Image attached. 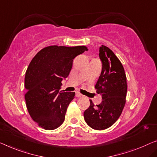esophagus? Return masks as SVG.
<instances>
[{
    "label": "esophagus",
    "mask_w": 157,
    "mask_h": 157,
    "mask_svg": "<svg viewBox=\"0 0 157 157\" xmlns=\"http://www.w3.org/2000/svg\"><path fill=\"white\" fill-rule=\"evenodd\" d=\"M75 96H76V97H83V95L79 92H76Z\"/></svg>",
    "instance_id": "34e87169"
}]
</instances>
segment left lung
Masks as SVG:
<instances>
[{"instance_id": "left-lung-1", "label": "left lung", "mask_w": 157, "mask_h": 157, "mask_svg": "<svg viewBox=\"0 0 157 157\" xmlns=\"http://www.w3.org/2000/svg\"><path fill=\"white\" fill-rule=\"evenodd\" d=\"M99 58L102 62V71L95 89L103 100L96 106L90 100V106L84 112L87 125L97 130L109 128L119 118L125 104L128 88L123 66L113 51L101 45Z\"/></svg>"}]
</instances>
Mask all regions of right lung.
Listing matches in <instances>:
<instances>
[{
  "label": "right lung",
  "mask_w": 157,
  "mask_h": 157,
  "mask_svg": "<svg viewBox=\"0 0 157 157\" xmlns=\"http://www.w3.org/2000/svg\"><path fill=\"white\" fill-rule=\"evenodd\" d=\"M85 46H49L30 62L25 74L26 106L33 121L45 130H54L64 122L75 92H59L63 78H67L77 56L87 51Z\"/></svg>",
  "instance_id": "right-lung-1"
}]
</instances>
